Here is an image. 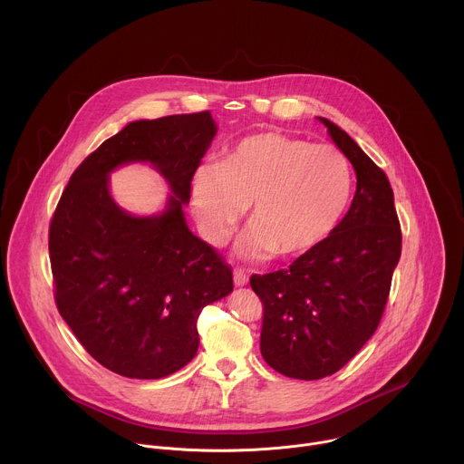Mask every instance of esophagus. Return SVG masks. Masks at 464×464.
Returning <instances> with one entry per match:
<instances>
[{"instance_id":"obj_1","label":"esophagus","mask_w":464,"mask_h":464,"mask_svg":"<svg viewBox=\"0 0 464 464\" xmlns=\"http://www.w3.org/2000/svg\"><path fill=\"white\" fill-rule=\"evenodd\" d=\"M233 279H235V285H237V286H244V285L247 283V276H246L240 268H235Z\"/></svg>"}]
</instances>
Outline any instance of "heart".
I'll return each mask as SVG.
<instances>
[{
	"label": "heart",
	"mask_w": 464,
	"mask_h": 464,
	"mask_svg": "<svg viewBox=\"0 0 464 464\" xmlns=\"http://www.w3.org/2000/svg\"><path fill=\"white\" fill-rule=\"evenodd\" d=\"M350 196L343 151L276 131L240 139L222 162L199 166L192 179L194 213L210 242H222L251 203L247 247L279 257L307 254L327 238Z\"/></svg>",
	"instance_id": "heart-1"
}]
</instances>
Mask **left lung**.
<instances>
[{
  "mask_svg": "<svg viewBox=\"0 0 464 464\" xmlns=\"http://www.w3.org/2000/svg\"><path fill=\"white\" fill-rule=\"evenodd\" d=\"M320 121L353 164L352 207L327 238L288 268L249 277L263 304V359L305 382L339 372L366 344L382 322L401 254L387 174L339 125Z\"/></svg>",
  "mask_w": 464,
  "mask_h": 464,
  "instance_id": "left-lung-1",
  "label": "left lung"
}]
</instances>
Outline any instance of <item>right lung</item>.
I'll return each instance as SVG.
<instances>
[{
  "label": "right lung",
  "mask_w": 464,
  "mask_h": 464,
  "mask_svg": "<svg viewBox=\"0 0 464 464\" xmlns=\"http://www.w3.org/2000/svg\"><path fill=\"white\" fill-rule=\"evenodd\" d=\"M215 133L208 111L131 121L75 168L57 203V309L82 348L123 377L159 379L190 362L201 309L233 290L231 265L183 215ZM133 160L151 161L171 183L175 196L159 218H131L108 194V172Z\"/></svg>",
  "instance_id": "1"
}]
</instances>
